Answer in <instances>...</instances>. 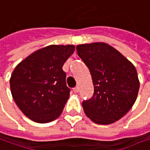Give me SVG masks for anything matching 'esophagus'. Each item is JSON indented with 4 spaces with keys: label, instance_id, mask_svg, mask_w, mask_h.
<instances>
[{
    "label": "esophagus",
    "instance_id": "1",
    "mask_svg": "<svg viewBox=\"0 0 150 150\" xmlns=\"http://www.w3.org/2000/svg\"><path fill=\"white\" fill-rule=\"evenodd\" d=\"M79 91H80V87H79V86H75V87L73 89V91H74L75 93H78Z\"/></svg>",
    "mask_w": 150,
    "mask_h": 150
}]
</instances>
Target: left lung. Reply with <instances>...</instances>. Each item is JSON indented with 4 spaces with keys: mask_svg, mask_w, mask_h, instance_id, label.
I'll return each mask as SVG.
<instances>
[{
    "mask_svg": "<svg viewBox=\"0 0 150 150\" xmlns=\"http://www.w3.org/2000/svg\"><path fill=\"white\" fill-rule=\"evenodd\" d=\"M94 85L93 96L82 102L84 112L97 124L107 125L122 118L134 106L139 90L134 65L106 42L76 46Z\"/></svg>",
    "mask_w": 150,
    "mask_h": 150,
    "instance_id": "8db88e82",
    "label": "left lung"
}]
</instances>
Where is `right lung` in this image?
<instances>
[{
	"instance_id": "add662e5",
	"label": "right lung",
	"mask_w": 150,
	"mask_h": 150,
	"mask_svg": "<svg viewBox=\"0 0 150 150\" xmlns=\"http://www.w3.org/2000/svg\"><path fill=\"white\" fill-rule=\"evenodd\" d=\"M75 45H49L19 63L10 78L12 98L33 122L46 123L58 118L69 97L63 65Z\"/></svg>"
}]
</instances>
